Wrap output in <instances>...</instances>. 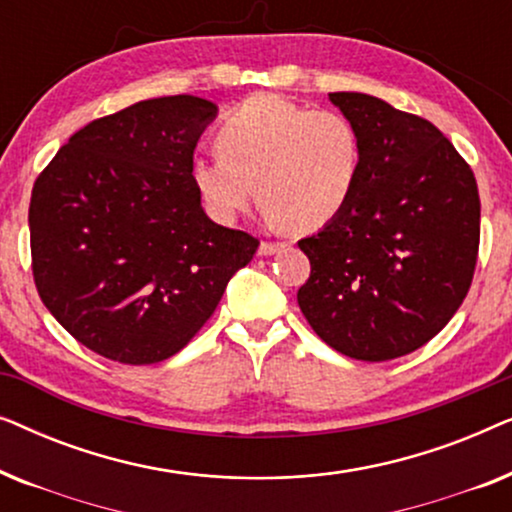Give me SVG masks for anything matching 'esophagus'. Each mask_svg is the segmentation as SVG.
I'll list each match as a JSON object with an SVG mask.
<instances>
[{"label": "esophagus", "instance_id": "34e87169", "mask_svg": "<svg viewBox=\"0 0 512 512\" xmlns=\"http://www.w3.org/2000/svg\"><path fill=\"white\" fill-rule=\"evenodd\" d=\"M282 247L284 244H279V242H261V247H258V256H272Z\"/></svg>", "mask_w": 512, "mask_h": 512}]
</instances>
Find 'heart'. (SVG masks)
<instances>
[{
  "label": "heart",
  "instance_id": "b5f03b06",
  "mask_svg": "<svg viewBox=\"0 0 512 512\" xmlns=\"http://www.w3.org/2000/svg\"><path fill=\"white\" fill-rule=\"evenodd\" d=\"M214 156H195L191 179L207 214L230 223L256 193L272 223L317 233L338 221L363 174V139L338 111L275 93L251 95L223 116Z\"/></svg>",
  "mask_w": 512,
  "mask_h": 512
}]
</instances>
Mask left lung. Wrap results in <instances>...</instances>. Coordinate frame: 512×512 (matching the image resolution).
<instances>
[{"mask_svg":"<svg viewBox=\"0 0 512 512\" xmlns=\"http://www.w3.org/2000/svg\"><path fill=\"white\" fill-rule=\"evenodd\" d=\"M363 139V174L338 221L298 242L307 324L335 352L389 361L443 331L471 289L480 244L473 170L436 125L380 97L331 93Z\"/></svg>","mask_w":512,"mask_h":512,"instance_id":"obj_1","label":"left lung"}]
</instances>
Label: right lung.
<instances>
[{"instance_id":"add662e5","label":"right lung","mask_w":512,"mask_h":512,"mask_svg":"<svg viewBox=\"0 0 512 512\" xmlns=\"http://www.w3.org/2000/svg\"><path fill=\"white\" fill-rule=\"evenodd\" d=\"M216 111L195 95L137 102L74 132L34 181L39 298L104 359H170L256 254V237L209 219L191 179Z\"/></svg>"}]
</instances>
